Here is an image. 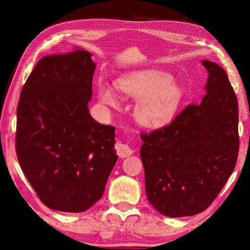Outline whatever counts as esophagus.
<instances>
[{"instance_id":"34e87169","label":"esophagus","mask_w":250,"mask_h":250,"mask_svg":"<svg viewBox=\"0 0 250 250\" xmlns=\"http://www.w3.org/2000/svg\"><path fill=\"white\" fill-rule=\"evenodd\" d=\"M116 151L117 155H118L120 158H126L131 156L133 153V149L126 144H121V143H117L116 144Z\"/></svg>"}]
</instances>
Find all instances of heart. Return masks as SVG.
<instances>
[{
	"instance_id": "heart-1",
	"label": "heart",
	"mask_w": 250,
	"mask_h": 250,
	"mask_svg": "<svg viewBox=\"0 0 250 250\" xmlns=\"http://www.w3.org/2000/svg\"><path fill=\"white\" fill-rule=\"evenodd\" d=\"M118 88L122 93L137 99L134 116L143 126L159 129L176 117L185 97L184 88L174 77L160 70L135 71L119 78ZM99 100L105 105L117 107L119 98L114 87L105 82L98 86Z\"/></svg>"
}]
</instances>
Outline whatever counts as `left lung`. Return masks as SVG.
<instances>
[{
    "label": "left lung",
    "mask_w": 250,
    "mask_h": 250,
    "mask_svg": "<svg viewBox=\"0 0 250 250\" xmlns=\"http://www.w3.org/2000/svg\"><path fill=\"white\" fill-rule=\"evenodd\" d=\"M206 94L162 129L141 134L147 199L159 213L178 218L205 210L235 167L238 103L226 71L203 60Z\"/></svg>",
    "instance_id": "left-lung-1"
}]
</instances>
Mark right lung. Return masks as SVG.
Listing matches in <instances>:
<instances>
[{"label": "right lung", "instance_id": "obj_1", "mask_svg": "<svg viewBox=\"0 0 250 250\" xmlns=\"http://www.w3.org/2000/svg\"><path fill=\"white\" fill-rule=\"evenodd\" d=\"M87 50L46 56L26 79L17 108L16 152L51 209L82 213L102 198L118 156L115 126L89 113L95 63Z\"/></svg>", "mask_w": 250, "mask_h": 250}]
</instances>
